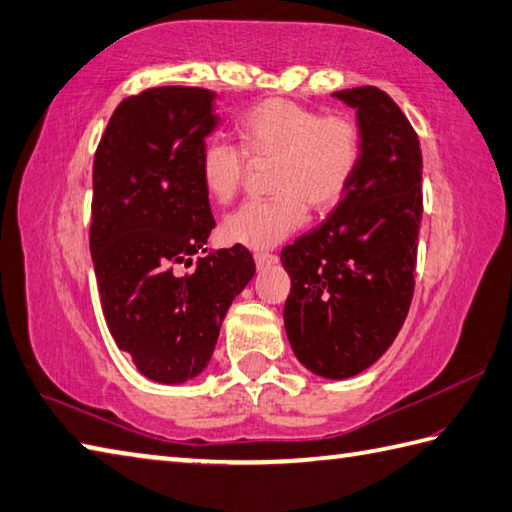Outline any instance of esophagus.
<instances>
[{
  "label": "esophagus",
  "mask_w": 512,
  "mask_h": 512,
  "mask_svg": "<svg viewBox=\"0 0 512 512\" xmlns=\"http://www.w3.org/2000/svg\"><path fill=\"white\" fill-rule=\"evenodd\" d=\"M273 264H277V255H273V253H255V266L259 270H264V268L273 266Z\"/></svg>",
  "instance_id": "esophagus-1"
}]
</instances>
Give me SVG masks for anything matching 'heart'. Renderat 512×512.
Returning a JSON list of instances; mask_svg holds the SVG:
<instances>
[{"mask_svg": "<svg viewBox=\"0 0 512 512\" xmlns=\"http://www.w3.org/2000/svg\"><path fill=\"white\" fill-rule=\"evenodd\" d=\"M237 130L242 148L213 139L199 162L206 195L217 204L235 199L250 164L270 166L266 182L273 197L248 202L222 222L224 242L235 246L273 248L304 224L306 204L315 213L335 208L362 159V133L353 117L322 115L282 97L248 108Z\"/></svg>", "mask_w": 512, "mask_h": 512, "instance_id": "b5f03b06", "label": "heart"}]
</instances>
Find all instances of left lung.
Listing matches in <instances>:
<instances>
[{"label":"left lung","mask_w":512,"mask_h":512,"mask_svg":"<svg viewBox=\"0 0 512 512\" xmlns=\"http://www.w3.org/2000/svg\"><path fill=\"white\" fill-rule=\"evenodd\" d=\"M355 108L362 159L326 222L282 250L290 275L286 337L310 373L348 379L395 342L415 288L422 150L393 99L375 86L337 90Z\"/></svg>","instance_id":"8db88e82"}]
</instances>
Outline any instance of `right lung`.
<instances>
[{
  "label": "right lung",
  "instance_id": "obj_1",
  "mask_svg": "<svg viewBox=\"0 0 512 512\" xmlns=\"http://www.w3.org/2000/svg\"><path fill=\"white\" fill-rule=\"evenodd\" d=\"M213 90L159 86L124 99L93 166V255L99 299L115 344L139 373L184 384L208 366L233 299L255 275L244 246L206 253L215 228L199 175L219 124Z\"/></svg>",
  "mask_w": 512,
  "mask_h": 512
}]
</instances>
